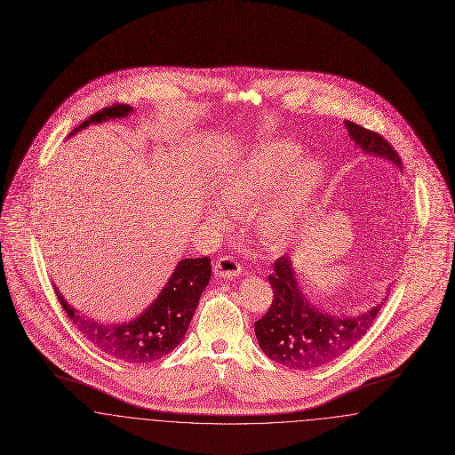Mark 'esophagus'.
<instances>
[{
	"label": "esophagus",
	"instance_id": "obj_1",
	"mask_svg": "<svg viewBox=\"0 0 455 455\" xmlns=\"http://www.w3.org/2000/svg\"><path fill=\"white\" fill-rule=\"evenodd\" d=\"M213 273L218 278H232V276H240L242 275V266L238 264L235 258L230 256H223L218 258L215 266H213Z\"/></svg>",
	"mask_w": 455,
	"mask_h": 455
}]
</instances>
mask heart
Wrapping results in <instances>:
<instances>
[{
	"label": "heart",
	"mask_w": 455,
	"mask_h": 455,
	"mask_svg": "<svg viewBox=\"0 0 455 455\" xmlns=\"http://www.w3.org/2000/svg\"><path fill=\"white\" fill-rule=\"evenodd\" d=\"M317 179L319 167L314 162L302 164L299 147L275 141L235 160L218 179L215 195L234 215L256 208L252 221L260 240L269 247H282L297 232ZM276 192L281 196H275ZM269 195L275 197L259 203ZM208 218L217 225L227 223L220 206H212Z\"/></svg>",
	"instance_id": "obj_1"
}]
</instances>
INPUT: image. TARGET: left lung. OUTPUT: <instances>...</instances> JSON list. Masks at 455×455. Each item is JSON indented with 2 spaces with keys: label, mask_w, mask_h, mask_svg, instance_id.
I'll return each instance as SVG.
<instances>
[{
  "label": "left lung",
  "mask_w": 455,
  "mask_h": 455,
  "mask_svg": "<svg viewBox=\"0 0 455 455\" xmlns=\"http://www.w3.org/2000/svg\"><path fill=\"white\" fill-rule=\"evenodd\" d=\"M347 128L363 152L403 167L401 156L384 136L349 121ZM267 280L275 295L266 315L254 324L256 338L267 358L293 370L323 367L341 356L367 334L386 303L384 299L363 314L349 317L323 312L303 295L288 254L276 259L275 273Z\"/></svg>",
  "instance_id": "8db88e82"
}]
</instances>
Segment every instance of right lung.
I'll list each match as a JSON object with an SVG mask.
<instances>
[{"label":"right lung","mask_w":455,"mask_h":455,"mask_svg":"<svg viewBox=\"0 0 455 455\" xmlns=\"http://www.w3.org/2000/svg\"><path fill=\"white\" fill-rule=\"evenodd\" d=\"M132 108L114 104L92 114L71 134L88 124L119 119L130 114ZM69 134V136H71ZM212 278L210 258L182 259L173 269L171 280L164 286L156 300L131 323L106 325L80 315L54 286L56 297L65 308L68 317L93 347L110 356L128 363H150L171 353L184 339L203 290Z\"/></svg>","instance_id":"1"}]
</instances>
